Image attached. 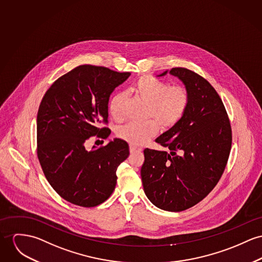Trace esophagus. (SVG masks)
<instances>
[{
  "instance_id": "1",
  "label": "esophagus",
  "mask_w": 262,
  "mask_h": 262,
  "mask_svg": "<svg viewBox=\"0 0 262 262\" xmlns=\"http://www.w3.org/2000/svg\"><path fill=\"white\" fill-rule=\"evenodd\" d=\"M129 151H130L132 154H134V152H140V151H141V148L137 147V146H135V145H130V146H129Z\"/></svg>"
}]
</instances>
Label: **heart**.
<instances>
[{
  "mask_svg": "<svg viewBox=\"0 0 262 262\" xmlns=\"http://www.w3.org/2000/svg\"><path fill=\"white\" fill-rule=\"evenodd\" d=\"M135 91L147 104L145 117L155 119L144 122H127L118 128V136L133 145H143L154 138L159 125L163 129L174 126L183 118L189 103V95L183 86H172L152 76L144 75L136 81ZM126 100L124 93L116 94L110 101V113L115 119L122 117Z\"/></svg>",
  "mask_w": 262,
  "mask_h": 262,
  "instance_id": "1",
  "label": "heart"
}]
</instances>
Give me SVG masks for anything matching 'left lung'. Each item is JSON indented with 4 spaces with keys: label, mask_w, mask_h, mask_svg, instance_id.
Segmentation results:
<instances>
[{
    "label": "left lung",
    "mask_w": 262,
    "mask_h": 262,
    "mask_svg": "<svg viewBox=\"0 0 262 262\" xmlns=\"http://www.w3.org/2000/svg\"><path fill=\"white\" fill-rule=\"evenodd\" d=\"M167 74L178 78L189 95L188 107L174 126L156 142L168 148H145L141 176L147 199L166 211H182L214 188L229 157L231 128L222 101L213 86L184 68Z\"/></svg>",
    "instance_id": "1"
}]
</instances>
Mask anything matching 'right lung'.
Returning <instances> with one entry per match:
<instances>
[{"label": "right lung", "instance_id": "add662e5", "mask_svg": "<svg viewBox=\"0 0 262 262\" xmlns=\"http://www.w3.org/2000/svg\"><path fill=\"white\" fill-rule=\"evenodd\" d=\"M129 76L82 64L58 79L43 96L37 117L38 158L46 179L67 202L93 207L115 190L117 169L129 155L127 142L114 139L91 150L84 143L91 137L111 135L98 126L107 121L112 93Z\"/></svg>", "mask_w": 262, "mask_h": 262}]
</instances>
